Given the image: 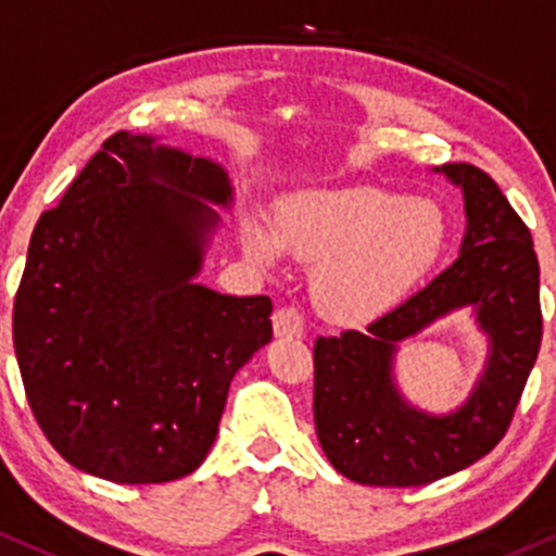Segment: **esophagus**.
<instances>
[{
    "label": "esophagus",
    "instance_id": "34e87169",
    "mask_svg": "<svg viewBox=\"0 0 556 556\" xmlns=\"http://www.w3.org/2000/svg\"><path fill=\"white\" fill-rule=\"evenodd\" d=\"M273 331L278 339H300L304 333V318L296 307H280L273 315Z\"/></svg>",
    "mask_w": 556,
    "mask_h": 556
}]
</instances>
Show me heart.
Instances as JSON below:
<instances>
[{"label": "heart", "mask_w": 556, "mask_h": 556, "mask_svg": "<svg viewBox=\"0 0 556 556\" xmlns=\"http://www.w3.org/2000/svg\"><path fill=\"white\" fill-rule=\"evenodd\" d=\"M447 243V219L434 201L390 190H315L286 199L273 230L249 219L243 249L260 267L280 254L315 267L313 300L333 324H368L427 278Z\"/></svg>", "instance_id": "b5f03b06"}]
</instances>
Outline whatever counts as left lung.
<instances>
[{
	"mask_svg": "<svg viewBox=\"0 0 556 556\" xmlns=\"http://www.w3.org/2000/svg\"><path fill=\"white\" fill-rule=\"evenodd\" d=\"M464 193L462 252L419 294L366 331L318 337L315 432L333 469L361 485H427L491 453L509 429L541 348L539 256L501 188L471 164H443ZM456 308H471L489 337V361L456 412L427 415L394 381L396 344Z\"/></svg>",
	"mask_w": 556,
	"mask_h": 556,
	"instance_id": "obj_1",
	"label": "left lung"
}]
</instances>
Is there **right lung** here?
<instances>
[{
  "instance_id": "1",
  "label": "right lung",
  "mask_w": 556,
  "mask_h": 556,
  "mask_svg": "<svg viewBox=\"0 0 556 556\" xmlns=\"http://www.w3.org/2000/svg\"><path fill=\"white\" fill-rule=\"evenodd\" d=\"M232 185L217 161L116 132L39 217L13 309L52 447L122 485L180 480L217 438L232 376L273 339L267 296L195 283Z\"/></svg>"
}]
</instances>
